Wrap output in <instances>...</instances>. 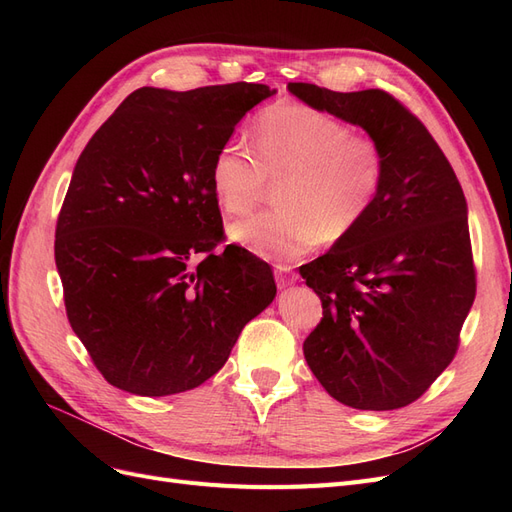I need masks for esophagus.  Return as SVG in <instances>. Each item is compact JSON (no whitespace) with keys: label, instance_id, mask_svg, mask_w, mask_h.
<instances>
[{"label":"esophagus","instance_id":"34e87169","mask_svg":"<svg viewBox=\"0 0 512 512\" xmlns=\"http://www.w3.org/2000/svg\"><path fill=\"white\" fill-rule=\"evenodd\" d=\"M275 280H277V286L284 288L288 284L297 282V273H294L292 267L286 265V262H277V265H275Z\"/></svg>","mask_w":512,"mask_h":512}]
</instances>
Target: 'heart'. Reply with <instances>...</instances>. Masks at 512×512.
I'll list each match as a JSON object with an SVG mask.
<instances>
[{"mask_svg": "<svg viewBox=\"0 0 512 512\" xmlns=\"http://www.w3.org/2000/svg\"><path fill=\"white\" fill-rule=\"evenodd\" d=\"M386 177L382 147L344 121L303 104H277L256 121L254 147L226 141L211 185L230 215L250 213L280 181L275 207L230 226V237L265 258H292L322 239H348L376 207Z\"/></svg>", "mask_w": 512, "mask_h": 512, "instance_id": "b5f03b06", "label": "heart"}]
</instances>
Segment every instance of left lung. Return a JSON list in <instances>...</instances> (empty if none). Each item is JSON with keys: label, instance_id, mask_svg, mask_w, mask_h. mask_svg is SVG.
Masks as SVG:
<instances>
[{"label": "left lung", "instance_id": "8db88e82", "mask_svg": "<svg viewBox=\"0 0 512 512\" xmlns=\"http://www.w3.org/2000/svg\"><path fill=\"white\" fill-rule=\"evenodd\" d=\"M288 89L361 126L386 158L365 222L299 269L322 301V320L303 342L305 361L350 408H404L455 359L476 297L466 196L423 121L391 94L312 83Z\"/></svg>", "mask_w": 512, "mask_h": 512}]
</instances>
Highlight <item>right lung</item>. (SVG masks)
I'll use <instances>...</instances> for the list:
<instances>
[{"label":"right lung","instance_id":"right-lung-1","mask_svg":"<svg viewBox=\"0 0 512 512\" xmlns=\"http://www.w3.org/2000/svg\"><path fill=\"white\" fill-rule=\"evenodd\" d=\"M273 94L258 83L136 89L76 162L55 265L70 327L117 389H196L275 299L265 260L241 245L215 254L226 237L211 185L215 151Z\"/></svg>","mask_w":512,"mask_h":512}]
</instances>
